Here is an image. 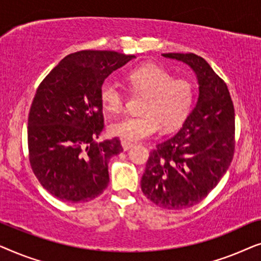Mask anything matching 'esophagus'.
<instances>
[{
    "mask_svg": "<svg viewBox=\"0 0 261 261\" xmlns=\"http://www.w3.org/2000/svg\"><path fill=\"white\" fill-rule=\"evenodd\" d=\"M121 145H122L123 151H128V149L132 148V147H133V146H134L133 142L127 141V140H121Z\"/></svg>",
    "mask_w": 261,
    "mask_h": 261,
    "instance_id": "1",
    "label": "esophagus"
}]
</instances>
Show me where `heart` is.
Segmentation results:
<instances>
[{"label":"heart","mask_w":261,"mask_h":261,"mask_svg":"<svg viewBox=\"0 0 261 261\" xmlns=\"http://www.w3.org/2000/svg\"><path fill=\"white\" fill-rule=\"evenodd\" d=\"M129 89L145 96L141 115L127 116L110 126V133L127 141L145 140L163 130H173L187 120L195 101L190 81L176 78L162 66L147 64L130 70L126 76ZM99 99L108 113H121L126 92L119 83L106 80L99 87Z\"/></svg>","instance_id":"1"}]
</instances>
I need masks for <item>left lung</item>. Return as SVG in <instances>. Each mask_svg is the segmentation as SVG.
I'll use <instances>...</instances> for the list:
<instances>
[{"label":"left lung","mask_w":261,"mask_h":261,"mask_svg":"<svg viewBox=\"0 0 261 261\" xmlns=\"http://www.w3.org/2000/svg\"><path fill=\"white\" fill-rule=\"evenodd\" d=\"M163 56L191 66L199 95L179 132L151 151L141 190L162 208L181 210L203 201L227 172L235 149V113L227 84L202 57Z\"/></svg>","instance_id":"left-lung-1"}]
</instances>
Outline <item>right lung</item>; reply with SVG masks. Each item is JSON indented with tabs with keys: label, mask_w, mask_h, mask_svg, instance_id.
Masks as SVG:
<instances>
[{
	"label": "right lung",
	"mask_w": 261,
	"mask_h": 261,
	"mask_svg": "<svg viewBox=\"0 0 261 261\" xmlns=\"http://www.w3.org/2000/svg\"><path fill=\"white\" fill-rule=\"evenodd\" d=\"M134 56L85 49L66 56L37 89L28 115V158L42 188L63 202H89L109 184L120 139L96 142L105 128L99 87Z\"/></svg>",
	"instance_id": "1"
}]
</instances>
